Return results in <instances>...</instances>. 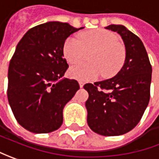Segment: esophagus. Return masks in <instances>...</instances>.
<instances>
[{
  "mask_svg": "<svg viewBox=\"0 0 159 159\" xmlns=\"http://www.w3.org/2000/svg\"><path fill=\"white\" fill-rule=\"evenodd\" d=\"M79 85H80V87H81V88H83V87H84V84L83 82H81V81H80Z\"/></svg>",
  "mask_w": 159,
  "mask_h": 159,
  "instance_id": "34e87169",
  "label": "esophagus"
}]
</instances>
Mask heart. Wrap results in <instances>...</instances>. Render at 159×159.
I'll return each instance as SVG.
<instances>
[{"mask_svg": "<svg viewBox=\"0 0 159 159\" xmlns=\"http://www.w3.org/2000/svg\"><path fill=\"white\" fill-rule=\"evenodd\" d=\"M79 39L69 37L63 45V55L69 64L83 61L87 53L91 52L88 61L72 67L69 70L71 78L81 82L94 81L101 75L113 77L123 68L127 52L119 42L115 33L105 29H97L80 33Z\"/></svg>", "mask_w": 159, "mask_h": 159, "instance_id": "heart-1", "label": "heart"}]
</instances>
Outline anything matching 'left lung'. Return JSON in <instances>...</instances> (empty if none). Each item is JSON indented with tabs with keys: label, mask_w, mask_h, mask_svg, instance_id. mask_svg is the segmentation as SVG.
Here are the masks:
<instances>
[{
	"label": "left lung",
	"mask_w": 159,
	"mask_h": 159,
	"mask_svg": "<svg viewBox=\"0 0 159 159\" xmlns=\"http://www.w3.org/2000/svg\"><path fill=\"white\" fill-rule=\"evenodd\" d=\"M123 39L127 57L115 76L84 86L89 93L85 103L87 122L92 131L105 136L126 134L143 115L151 97V69L144 46L123 25H111Z\"/></svg>",
	"instance_id": "obj_1"
}]
</instances>
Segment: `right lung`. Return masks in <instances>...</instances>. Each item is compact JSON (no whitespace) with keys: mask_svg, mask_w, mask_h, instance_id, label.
Instances as JSON below:
<instances>
[{"mask_svg":"<svg viewBox=\"0 0 159 159\" xmlns=\"http://www.w3.org/2000/svg\"><path fill=\"white\" fill-rule=\"evenodd\" d=\"M83 28L48 22L30 29L17 44L8 67L7 96L16 120L28 131L46 134L61 126L63 108L80 88L76 80H61L69 68L63 45Z\"/></svg>","mask_w":159,"mask_h":159,"instance_id":"right-lung-1","label":"right lung"}]
</instances>
